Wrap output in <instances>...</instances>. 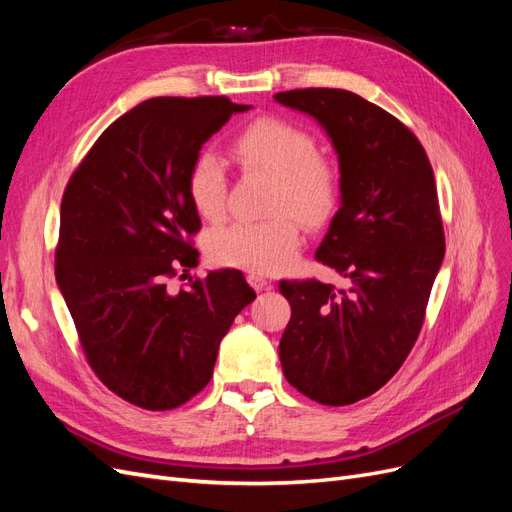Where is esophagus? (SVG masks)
Listing matches in <instances>:
<instances>
[{
	"label": "esophagus",
	"mask_w": 512,
	"mask_h": 512,
	"mask_svg": "<svg viewBox=\"0 0 512 512\" xmlns=\"http://www.w3.org/2000/svg\"><path fill=\"white\" fill-rule=\"evenodd\" d=\"M247 282H250V286H252L256 292L271 288V282L267 280V277H262L260 273H250V275H247Z\"/></svg>",
	"instance_id": "1"
}]
</instances>
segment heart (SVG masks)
I'll return each mask as SVG.
<instances>
[{"label": "heart", "mask_w": 512, "mask_h": 512, "mask_svg": "<svg viewBox=\"0 0 512 512\" xmlns=\"http://www.w3.org/2000/svg\"><path fill=\"white\" fill-rule=\"evenodd\" d=\"M239 164L275 179L271 211L290 210L305 224H320L339 198L335 166L318 156L316 138L290 121L265 117L250 123L232 143ZM188 196L200 218L220 220L226 207L222 160L200 151L188 173ZM301 245L299 222L287 214L269 222H237L209 232L207 256L215 265L250 273H280Z\"/></svg>", "instance_id": "obj_1"}]
</instances>
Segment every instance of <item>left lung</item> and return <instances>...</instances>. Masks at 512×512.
I'll return each mask as SVG.
<instances>
[{
	"label": "left lung",
	"mask_w": 512,
	"mask_h": 512,
	"mask_svg": "<svg viewBox=\"0 0 512 512\" xmlns=\"http://www.w3.org/2000/svg\"><path fill=\"white\" fill-rule=\"evenodd\" d=\"M275 102L312 117L339 164V209L316 258L348 288L280 282L292 316L280 361L294 389L348 406L389 382L406 361L444 260L438 192L418 138L346 89H294Z\"/></svg>",
	"instance_id": "left-lung-1"
}]
</instances>
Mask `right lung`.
<instances>
[{"instance_id":"1","label":"right lung","mask_w":512,"mask_h":512,"mask_svg":"<svg viewBox=\"0 0 512 512\" xmlns=\"http://www.w3.org/2000/svg\"><path fill=\"white\" fill-rule=\"evenodd\" d=\"M250 104L151 98L108 126L61 198L55 275L91 369L121 399L173 410L213 376L222 337L256 299L237 269L198 267L188 173L209 138Z\"/></svg>"}]
</instances>
